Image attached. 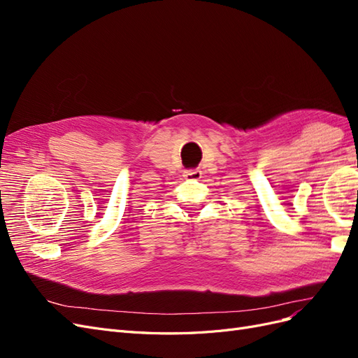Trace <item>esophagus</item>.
Listing matches in <instances>:
<instances>
[{"mask_svg": "<svg viewBox=\"0 0 358 358\" xmlns=\"http://www.w3.org/2000/svg\"><path fill=\"white\" fill-rule=\"evenodd\" d=\"M201 175H203V173H201V170L196 169V170H187V171H185V175H183V176H185L187 179H192V180H199V179H201Z\"/></svg>", "mask_w": 358, "mask_h": 358, "instance_id": "esophagus-1", "label": "esophagus"}]
</instances>
